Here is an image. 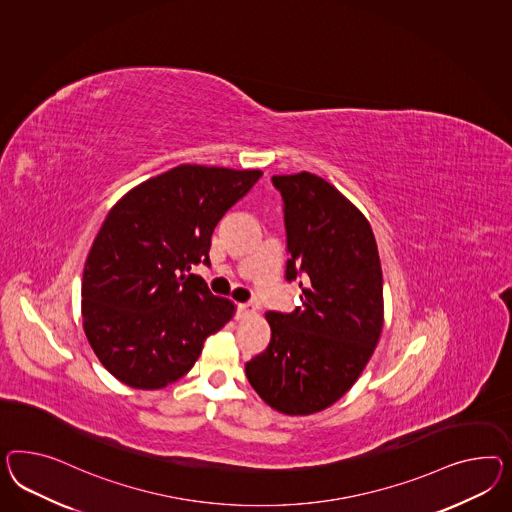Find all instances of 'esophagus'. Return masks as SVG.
I'll return each instance as SVG.
<instances>
[{
    "label": "esophagus",
    "mask_w": 512,
    "mask_h": 512,
    "mask_svg": "<svg viewBox=\"0 0 512 512\" xmlns=\"http://www.w3.org/2000/svg\"><path fill=\"white\" fill-rule=\"evenodd\" d=\"M255 311V307L251 304H238L236 305V317L246 318Z\"/></svg>",
    "instance_id": "34e87169"
}]
</instances>
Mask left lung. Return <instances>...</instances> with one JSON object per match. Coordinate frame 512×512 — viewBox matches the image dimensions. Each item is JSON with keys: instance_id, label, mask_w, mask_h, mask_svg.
Returning <instances> with one entry per match:
<instances>
[{"instance_id": "obj_1", "label": "left lung", "mask_w": 512, "mask_h": 512, "mask_svg": "<svg viewBox=\"0 0 512 512\" xmlns=\"http://www.w3.org/2000/svg\"><path fill=\"white\" fill-rule=\"evenodd\" d=\"M287 233L285 279L302 296L292 313L268 311L272 339L246 363L249 384L287 415L339 401L373 356L384 322L382 266L365 216L313 173L276 175Z\"/></svg>"}]
</instances>
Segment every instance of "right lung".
<instances>
[{
	"label": "right lung",
	"instance_id": "1",
	"mask_svg": "<svg viewBox=\"0 0 512 512\" xmlns=\"http://www.w3.org/2000/svg\"><path fill=\"white\" fill-rule=\"evenodd\" d=\"M263 177L259 169L184 166L141 182L111 208L83 268L87 341L117 380L160 389L194 367L235 313L201 276L210 238Z\"/></svg>",
	"mask_w": 512,
	"mask_h": 512
}]
</instances>
